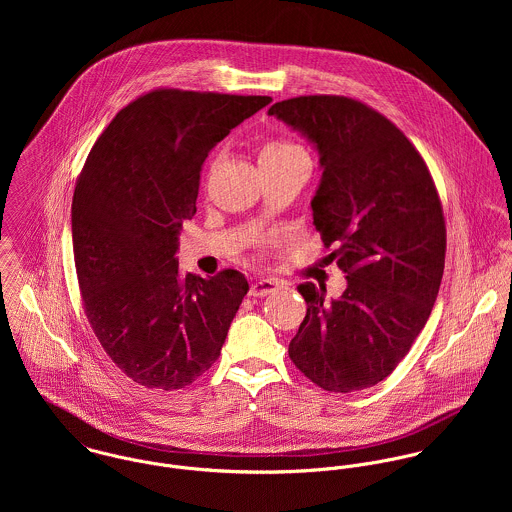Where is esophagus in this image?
<instances>
[{"instance_id":"34e87169","label":"esophagus","mask_w":512,"mask_h":512,"mask_svg":"<svg viewBox=\"0 0 512 512\" xmlns=\"http://www.w3.org/2000/svg\"><path fill=\"white\" fill-rule=\"evenodd\" d=\"M278 290V282H274V280H256L252 286H250V292L248 295H252V297H264V295H268V293L276 292Z\"/></svg>"}]
</instances>
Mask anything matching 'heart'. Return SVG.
<instances>
[{"instance_id": "obj_1", "label": "heart", "mask_w": 512, "mask_h": 512, "mask_svg": "<svg viewBox=\"0 0 512 512\" xmlns=\"http://www.w3.org/2000/svg\"><path fill=\"white\" fill-rule=\"evenodd\" d=\"M292 153H303V149L286 140H274L262 147L260 155H292Z\"/></svg>"}]
</instances>
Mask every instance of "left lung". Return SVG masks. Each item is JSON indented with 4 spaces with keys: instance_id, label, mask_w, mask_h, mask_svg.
I'll list each match as a JSON object with an SVG mask.
<instances>
[{
    "instance_id": "left-lung-1",
    "label": "left lung",
    "mask_w": 512,
    "mask_h": 512,
    "mask_svg": "<svg viewBox=\"0 0 512 512\" xmlns=\"http://www.w3.org/2000/svg\"><path fill=\"white\" fill-rule=\"evenodd\" d=\"M268 114L319 151L313 224L347 274L337 299H325V286H297L307 313L290 359L329 392L374 386L408 355L438 297L445 220L436 183L404 132L365 102L297 96Z\"/></svg>"
}]
</instances>
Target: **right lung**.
Wrapping results in <instances>:
<instances>
[{
	"label": "right lung",
	"mask_w": 512,
	"mask_h": 512,
	"mask_svg": "<svg viewBox=\"0 0 512 512\" xmlns=\"http://www.w3.org/2000/svg\"><path fill=\"white\" fill-rule=\"evenodd\" d=\"M270 102L151 90L116 114L78 175L73 252L84 313L112 363L146 388H185L219 359L248 282L236 270L183 276L177 236L197 213L209 151Z\"/></svg>",
	"instance_id": "1"
}]
</instances>
